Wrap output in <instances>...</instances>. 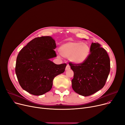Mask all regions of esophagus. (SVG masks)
Returning a JSON list of instances; mask_svg holds the SVG:
<instances>
[{
  "label": "esophagus",
  "instance_id": "34e87169",
  "mask_svg": "<svg viewBox=\"0 0 125 125\" xmlns=\"http://www.w3.org/2000/svg\"><path fill=\"white\" fill-rule=\"evenodd\" d=\"M70 69V66H69V64H67L66 67V68H65V70H69V69Z\"/></svg>",
  "mask_w": 125,
  "mask_h": 125
}]
</instances>
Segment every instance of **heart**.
<instances>
[{"instance_id":"1","label":"heart","mask_w":125,"mask_h":125,"mask_svg":"<svg viewBox=\"0 0 125 125\" xmlns=\"http://www.w3.org/2000/svg\"><path fill=\"white\" fill-rule=\"evenodd\" d=\"M60 54L75 64H82L89 56L90 48L85 42H69L61 45L59 48Z\"/></svg>"}]
</instances>
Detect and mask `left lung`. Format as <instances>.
Instances as JSON below:
<instances>
[{
	"instance_id": "8db88e82",
	"label": "left lung",
	"mask_w": 125,
	"mask_h": 125,
	"mask_svg": "<svg viewBox=\"0 0 125 125\" xmlns=\"http://www.w3.org/2000/svg\"><path fill=\"white\" fill-rule=\"evenodd\" d=\"M69 64L74 73L72 87L83 96H90L103 88L110 70L107 52L98 43H92L90 54L84 62Z\"/></svg>"
}]
</instances>
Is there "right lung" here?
I'll return each instance as SVG.
<instances>
[{
	"instance_id": "obj_1",
	"label": "right lung",
	"mask_w": 125,
	"mask_h": 125,
	"mask_svg": "<svg viewBox=\"0 0 125 125\" xmlns=\"http://www.w3.org/2000/svg\"><path fill=\"white\" fill-rule=\"evenodd\" d=\"M55 40L51 36L32 39L17 56L15 71L19 84L29 93L39 96L50 91L54 78L63 73L66 63L56 64L50 59L57 56Z\"/></svg>"
}]
</instances>
